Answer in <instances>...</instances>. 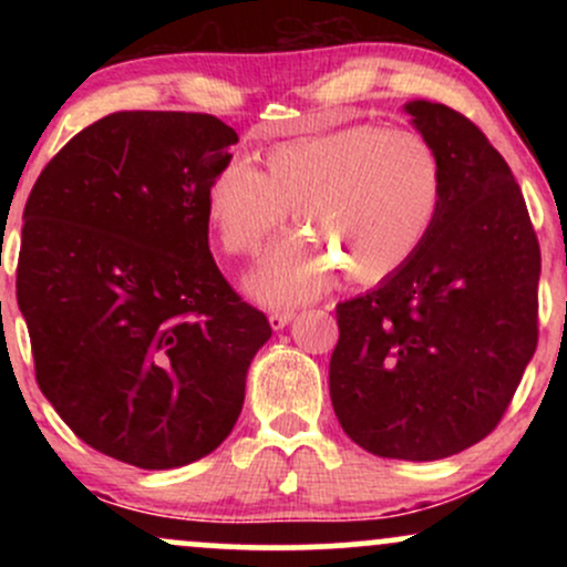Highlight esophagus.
I'll return each mask as SVG.
<instances>
[{
	"instance_id": "obj_1",
	"label": "esophagus",
	"mask_w": 567,
	"mask_h": 567,
	"mask_svg": "<svg viewBox=\"0 0 567 567\" xmlns=\"http://www.w3.org/2000/svg\"><path fill=\"white\" fill-rule=\"evenodd\" d=\"M292 317H296V315H292V311H271V315H269V324H271V328H275V330H282L285 324L292 322Z\"/></svg>"
}]
</instances>
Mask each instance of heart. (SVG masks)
I'll return each mask as SVG.
<instances>
[{
	"mask_svg": "<svg viewBox=\"0 0 567 567\" xmlns=\"http://www.w3.org/2000/svg\"><path fill=\"white\" fill-rule=\"evenodd\" d=\"M440 205L432 143L415 130L379 125L279 143L264 171L234 159L207 188V216L229 256L261 250L290 210L309 231L285 237L247 279L252 296L277 306L320 292L338 264L360 285L396 275L432 234Z\"/></svg>",
	"mask_w": 567,
	"mask_h": 567,
	"instance_id": "1",
	"label": "heart"
}]
</instances>
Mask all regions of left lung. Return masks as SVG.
Segmentation results:
<instances>
[{
    "label": "left lung",
    "instance_id": "obj_1",
    "mask_svg": "<svg viewBox=\"0 0 567 567\" xmlns=\"http://www.w3.org/2000/svg\"><path fill=\"white\" fill-rule=\"evenodd\" d=\"M442 165L434 229L396 275L336 306L330 400L381 458L437 461L498 426L538 343L542 250L504 157L464 114L410 101Z\"/></svg>",
    "mask_w": 567,
    "mask_h": 567
}]
</instances>
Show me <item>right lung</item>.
I'll use <instances>...</instances> for the list:
<instances>
[{"label": "right lung", "mask_w": 567, "mask_h": 567, "mask_svg": "<svg viewBox=\"0 0 567 567\" xmlns=\"http://www.w3.org/2000/svg\"><path fill=\"white\" fill-rule=\"evenodd\" d=\"M237 141L213 114H109L25 202L16 288L39 389L76 437L138 470L216 451L271 338L207 245V188Z\"/></svg>", "instance_id": "add662e5"}]
</instances>
